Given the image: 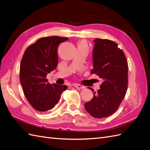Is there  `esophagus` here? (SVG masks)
<instances>
[{
  "mask_svg": "<svg viewBox=\"0 0 150 150\" xmlns=\"http://www.w3.org/2000/svg\"><path fill=\"white\" fill-rule=\"evenodd\" d=\"M75 88H77L79 89H85V87L82 86L81 85H79V84H75L74 86Z\"/></svg>",
  "mask_w": 150,
  "mask_h": 150,
  "instance_id": "esophagus-1",
  "label": "esophagus"
}]
</instances>
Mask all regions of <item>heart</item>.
I'll return each mask as SVG.
<instances>
[{"instance_id":"b5f03b06","label":"heart","mask_w":150,"mask_h":150,"mask_svg":"<svg viewBox=\"0 0 150 150\" xmlns=\"http://www.w3.org/2000/svg\"><path fill=\"white\" fill-rule=\"evenodd\" d=\"M78 47H82V48H85L87 49V46L86 43L84 41L80 42L78 44Z\"/></svg>"}]
</instances>
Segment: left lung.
Listing matches in <instances>:
<instances>
[{
    "label": "left lung",
    "instance_id": "8db88e82",
    "mask_svg": "<svg viewBox=\"0 0 150 150\" xmlns=\"http://www.w3.org/2000/svg\"><path fill=\"white\" fill-rule=\"evenodd\" d=\"M93 67L91 74L103 80L100 89L86 103L85 108L92 117H108L116 112L124 99L128 86V65L124 52L117 44L108 39L94 40Z\"/></svg>",
    "mask_w": 150,
    "mask_h": 150
}]
</instances>
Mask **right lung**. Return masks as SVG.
<instances>
[{"mask_svg":"<svg viewBox=\"0 0 150 150\" xmlns=\"http://www.w3.org/2000/svg\"><path fill=\"white\" fill-rule=\"evenodd\" d=\"M68 39L57 36L41 38L28 47L23 56L20 82L26 98L38 112L52 109L67 89L65 85L50 84L46 76L57 67L59 44Z\"/></svg>","mask_w":150,"mask_h":150,"instance_id":"right-lung-1","label":"right lung"}]
</instances>
